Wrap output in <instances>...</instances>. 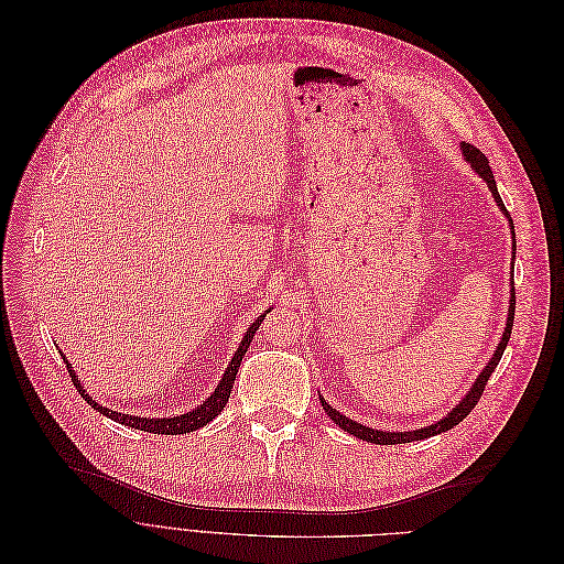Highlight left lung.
<instances>
[{
	"label": "left lung",
	"instance_id": "8db88e82",
	"mask_svg": "<svg viewBox=\"0 0 564 564\" xmlns=\"http://www.w3.org/2000/svg\"><path fill=\"white\" fill-rule=\"evenodd\" d=\"M460 155H464V160L470 164L473 172L487 183V187H489V193H491L494 202H497V207H499V209H501V214L508 218V224H510V235H513V240H516L513 218H510V214H508V212H506V207H503L501 195H499V191H497V181H494V174H491V169H489L487 158L482 155L480 150L473 148L470 143H460ZM513 261H516V242H513ZM513 317H516V286H513V282H510V303H508L506 329H503V334H501V340H499L497 350H494L491 360L485 365V369H482L480 373H477V379H475V383L470 386V390L466 392V395L458 400V404H456V406H452V412H449L447 416H442L440 421L431 423V425H423V429H416V431H404V433H400V431H379V429H369V425H362V423H357V421L348 419L346 414L336 412V409L319 395L322 409H324V412L329 414V419L338 425L340 431H346V433H350V435H355V437H360V440L373 442V445H404V442L425 440V437H433V435H440V433H445V431H452L454 425H458L460 421H464V419L470 414V409L477 404V400H480L482 390H485V386H487V381H489V377H491V371L497 369V365H499V360H501V355H503V350H506V346H508L510 329H513Z\"/></svg>",
	"mask_w": 564,
	"mask_h": 564
}]
</instances>
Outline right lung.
<instances>
[{"label":"right lung","instance_id":"obj_1","mask_svg":"<svg viewBox=\"0 0 564 564\" xmlns=\"http://www.w3.org/2000/svg\"><path fill=\"white\" fill-rule=\"evenodd\" d=\"M268 311H270V308H268ZM268 311L261 313L259 317H256V319L249 324V329H247L245 338L240 340V346H237V350H235V355H232V360H230L228 369L224 371V377H220V381H218V386L214 388L212 395H209L207 400H202V402H199L195 409H191V412H187V414H178V416L150 419V416H131V414H122V412H112V409H108V406H104L100 402H96L94 398H89V392L84 390L82 381L77 379V373H75V369L70 367V362H67V357L63 355V350H61V357H63L65 365H67V371H70L73 383H75L77 390L82 392V398L87 400L94 409H98V412L104 414V416H108V419H112V421H117V423H122V425H129V429L148 431V433H155V435H183V433H193V431L202 429V425H207L209 421H214L220 412H224V406H226V402H228V398H230V390H232L235 377H237V369H240L242 357H245V352H247V348H249V344H251V338H253L256 332H259V324L265 319ZM56 348H58V346H56Z\"/></svg>","mask_w":564,"mask_h":564}]
</instances>
